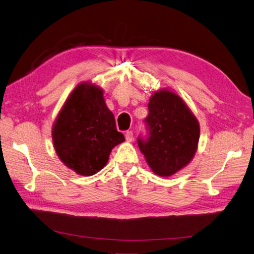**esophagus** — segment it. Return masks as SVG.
Returning a JSON list of instances; mask_svg holds the SVG:
<instances>
[{"label": "esophagus", "mask_w": 254, "mask_h": 254, "mask_svg": "<svg viewBox=\"0 0 254 254\" xmlns=\"http://www.w3.org/2000/svg\"><path fill=\"white\" fill-rule=\"evenodd\" d=\"M126 139H127V141H132L133 140V132L132 131H127L126 132Z\"/></svg>", "instance_id": "obj_1"}]
</instances>
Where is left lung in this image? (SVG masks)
Instances as JSON below:
<instances>
[{"instance_id":"left-lung-1","label":"left lung","mask_w":254,"mask_h":254,"mask_svg":"<svg viewBox=\"0 0 254 254\" xmlns=\"http://www.w3.org/2000/svg\"><path fill=\"white\" fill-rule=\"evenodd\" d=\"M145 119L148 136L137 144L150 169L159 176H171L190 163L200 136L198 120L178 94L156 92L149 99Z\"/></svg>"}]
</instances>
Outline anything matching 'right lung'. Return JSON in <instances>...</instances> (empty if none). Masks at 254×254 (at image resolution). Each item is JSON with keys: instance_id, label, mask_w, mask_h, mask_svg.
I'll return each instance as SVG.
<instances>
[{"instance_id": "right-lung-1", "label": "right lung", "mask_w": 254, "mask_h": 254, "mask_svg": "<svg viewBox=\"0 0 254 254\" xmlns=\"http://www.w3.org/2000/svg\"><path fill=\"white\" fill-rule=\"evenodd\" d=\"M55 151L64 166L91 176L108 162L111 150L125 141L117 131L114 114L106 106L103 90L84 82L64 102L52 129Z\"/></svg>"}]
</instances>
